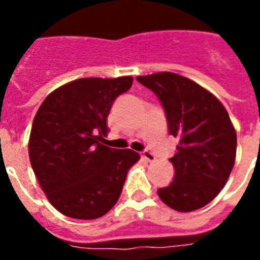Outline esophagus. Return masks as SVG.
<instances>
[{"label":"esophagus","instance_id":"obj_1","mask_svg":"<svg viewBox=\"0 0 260 260\" xmlns=\"http://www.w3.org/2000/svg\"><path fill=\"white\" fill-rule=\"evenodd\" d=\"M141 156L142 158H145L146 161H154V160H156V156H154L150 150H143Z\"/></svg>","mask_w":260,"mask_h":260}]
</instances>
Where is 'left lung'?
<instances>
[{"mask_svg": "<svg viewBox=\"0 0 260 260\" xmlns=\"http://www.w3.org/2000/svg\"><path fill=\"white\" fill-rule=\"evenodd\" d=\"M157 96L170 135L178 138L170 161L174 180L158 188L160 199L174 210L192 212L212 202L234 167L237 134L229 113L210 91L173 72L138 76Z\"/></svg>", "mask_w": 260, "mask_h": 260, "instance_id": "8db88e82", "label": "left lung"}]
</instances>
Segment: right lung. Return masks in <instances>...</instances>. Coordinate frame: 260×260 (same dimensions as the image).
<instances>
[{
	"label": "right lung",
	"instance_id": "1",
	"mask_svg": "<svg viewBox=\"0 0 260 260\" xmlns=\"http://www.w3.org/2000/svg\"><path fill=\"white\" fill-rule=\"evenodd\" d=\"M132 82L131 76L76 79L50 93L37 110L29 139L31 169L50 203L68 217L104 216L139 160L131 149L99 142L115 99Z\"/></svg>",
	"mask_w": 260,
	"mask_h": 260
}]
</instances>
